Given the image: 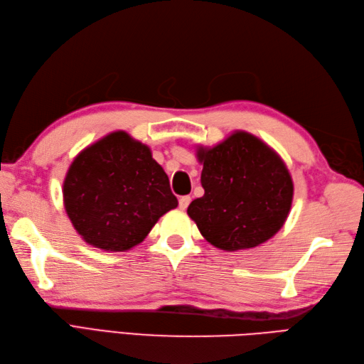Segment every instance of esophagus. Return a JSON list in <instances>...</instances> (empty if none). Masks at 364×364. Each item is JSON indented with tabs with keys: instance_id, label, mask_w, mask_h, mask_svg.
<instances>
[{
	"instance_id": "1",
	"label": "esophagus",
	"mask_w": 364,
	"mask_h": 364,
	"mask_svg": "<svg viewBox=\"0 0 364 364\" xmlns=\"http://www.w3.org/2000/svg\"><path fill=\"white\" fill-rule=\"evenodd\" d=\"M190 202H191V197L190 196H182L181 197V199H179V208L182 209V211H185V209L188 208Z\"/></svg>"
}]
</instances>
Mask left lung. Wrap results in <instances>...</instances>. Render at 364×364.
I'll use <instances>...</instances> for the list:
<instances>
[{
	"mask_svg": "<svg viewBox=\"0 0 364 364\" xmlns=\"http://www.w3.org/2000/svg\"><path fill=\"white\" fill-rule=\"evenodd\" d=\"M205 194L188 206L213 246L235 252L257 247L284 226L293 202V181L266 142L237 130L220 144L197 149Z\"/></svg>",
	"mask_w": 364,
	"mask_h": 364,
	"instance_id": "left-lung-1",
	"label": "left lung"
}]
</instances>
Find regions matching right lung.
<instances>
[{
	"instance_id": "right-lung-1",
	"label": "right lung",
	"mask_w": 364,
	"mask_h": 364,
	"mask_svg": "<svg viewBox=\"0 0 364 364\" xmlns=\"http://www.w3.org/2000/svg\"><path fill=\"white\" fill-rule=\"evenodd\" d=\"M63 205L87 245L124 252L144 241L178 199L150 149L118 130L75 156L63 181Z\"/></svg>"
}]
</instances>
